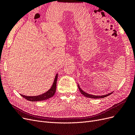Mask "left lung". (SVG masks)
Returning a JSON list of instances; mask_svg holds the SVG:
<instances>
[{
  "instance_id": "1",
  "label": "left lung",
  "mask_w": 135,
  "mask_h": 135,
  "mask_svg": "<svg viewBox=\"0 0 135 135\" xmlns=\"http://www.w3.org/2000/svg\"><path fill=\"white\" fill-rule=\"evenodd\" d=\"M78 88L79 89V91L80 92V93L82 94L83 95H84L85 97H88V98H91V99H102V98H104L105 97H107L109 95H111V94L113 92H111V93H109L108 94H107V95H101V96H96V95H90V94L89 93H87L86 92H85L84 91H83L82 89H81L80 88V87H79V85L78 84Z\"/></svg>"
}]
</instances>
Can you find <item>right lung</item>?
<instances>
[{"label":"right lung","instance_id":"1","mask_svg":"<svg viewBox=\"0 0 135 135\" xmlns=\"http://www.w3.org/2000/svg\"><path fill=\"white\" fill-rule=\"evenodd\" d=\"M58 78V74H57L55 76V79L54 81V83L52 84V87L51 88L48 90L46 92H45L42 95H38V96H25L20 94V95L22 96L23 98H25L28 101H44L47 100L50 98L52 97L53 96L55 95L56 90V83H57V80Z\"/></svg>","mask_w":135,"mask_h":135}]
</instances>
